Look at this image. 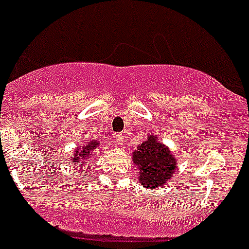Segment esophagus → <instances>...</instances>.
Returning a JSON list of instances; mask_svg holds the SVG:
<instances>
[{
  "label": "esophagus",
  "instance_id": "obj_1",
  "mask_svg": "<svg viewBox=\"0 0 249 249\" xmlns=\"http://www.w3.org/2000/svg\"><path fill=\"white\" fill-rule=\"evenodd\" d=\"M115 141H117V143L119 146H123L124 145V135H122V134H117V135H115Z\"/></svg>",
  "mask_w": 249,
  "mask_h": 249
}]
</instances>
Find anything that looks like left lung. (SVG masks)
<instances>
[{
    "label": "left lung",
    "mask_w": 249,
    "mask_h": 249,
    "mask_svg": "<svg viewBox=\"0 0 249 249\" xmlns=\"http://www.w3.org/2000/svg\"><path fill=\"white\" fill-rule=\"evenodd\" d=\"M132 162L138 167V179L141 187L155 189L171 180L177 171V159L159 136L148 134L147 139L131 153Z\"/></svg>",
    "instance_id": "8db88e82"
}]
</instances>
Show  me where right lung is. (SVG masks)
Here are the masks:
<instances>
[{"mask_svg": "<svg viewBox=\"0 0 249 249\" xmlns=\"http://www.w3.org/2000/svg\"><path fill=\"white\" fill-rule=\"evenodd\" d=\"M99 145H101V142L97 141L96 139H93L92 141H88V142L83 143V145H78V147L72 152V156L70 157V161H71L72 164H75V167L81 168V173H82L83 167L92 159V152Z\"/></svg>", "mask_w": 249, "mask_h": 249, "instance_id": "1", "label": "right lung"}]
</instances>
